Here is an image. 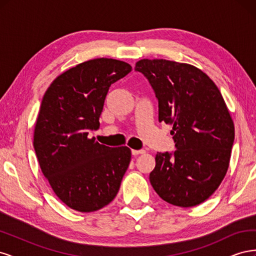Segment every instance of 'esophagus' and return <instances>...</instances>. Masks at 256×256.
<instances>
[{
    "mask_svg": "<svg viewBox=\"0 0 256 256\" xmlns=\"http://www.w3.org/2000/svg\"><path fill=\"white\" fill-rule=\"evenodd\" d=\"M144 152H145V150H131V154H132L134 156H138V154H144Z\"/></svg>",
    "mask_w": 256,
    "mask_h": 256,
    "instance_id": "esophagus-1",
    "label": "esophagus"
}]
</instances>
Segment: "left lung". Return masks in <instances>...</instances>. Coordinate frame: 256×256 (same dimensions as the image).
I'll return each instance as SVG.
<instances>
[{
  "label": "left lung",
  "mask_w": 256,
  "mask_h": 256,
  "mask_svg": "<svg viewBox=\"0 0 256 256\" xmlns=\"http://www.w3.org/2000/svg\"><path fill=\"white\" fill-rule=\"evenodd\" d=\"M158 99L159 122L173 125L176 150L157 152L150 182L166 202L203 203L226 174L235 129L219 88L198 68L166 60L136 64Z\"/></svg>",
  "instance_id": "left-lung-1"
}]
</instances>
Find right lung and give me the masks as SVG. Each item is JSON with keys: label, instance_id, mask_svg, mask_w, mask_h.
I'll return each mask as SVG.
<instances>
[{"label": "right lung", "instance_id": "obj_1", "mask_svg": "<svg viewBox=\"0 0 256 256\" xmlns=\"http://www.w3.org/2000/svg\"><path fill=\"white\" fill-rule=\"evenodd\" d=\"M131 69L118 60H90L58 76L44 95L34 150L54 193L74 210L96 212L111 203L129 166L127 146L99 144L88 134L100 126L111 84Z\"/></svg>", "mask_w": 256, "mask_h": 256}]
</instances>
